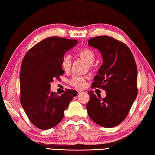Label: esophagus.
I'll list each match as a JSON object with an SVG mask.
<instances>
[{
	"label": "esophagus",
	"instance_id": "esophagus-1",
	"mask_svg": "<svg viewBox=\"0 0 155 155\" xmlns=\"http://www.w3.org/2000/svg\"><path fill=\"white\" fill-rule=\"evenodd\" d=\"M77 91H78V94H81V93H82L83 92H84V91H83V90H81V89H78V90Z\"/></svg>",
	"mask_w": 155,
	"mask_h": 155
}]
</instances>
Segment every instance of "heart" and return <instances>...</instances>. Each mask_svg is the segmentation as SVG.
I'll return each instance as SVG.
<instances>
[{
  "mask_svg": "<svg viewBox=\"0 0 155 155\" xmlns=\"http://www.w3.org/2000/svg\"><path fill=\"white\" fill-rule=\"evenodd\" d=\"M78 55L81 58L85 61L88 64H91L93 63L95 61L96 55L94 51L90 48H84L78 52ZM61 65L62 69L65 71H68L70 69L71 65V60L69 55H65L62 58ZM86 79L84 77L80 75H74L70 80V84L72 86L77 88H82L85 84Z\"/></svg>",
  "mask_w": 155,
  "mask_h": 155,
  "instance_id": "heart-1",
  "label": "heart"
}]
</instances>
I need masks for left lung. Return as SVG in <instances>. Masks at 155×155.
<instances>
[{"label":"left lung","mask_w":155,"mask_h":155,"mask_svg":"<svg viewBox=\"0 0 155 155\" xmlns=\"http://www.w3.org/2000/svg\"><path fill=\"white\" fill-rule=\"evenodd\" d=\"M88 45L101 53L103 64L94 77L93 87L104 89L105 98L88 92V114L106 128L118 125L128 115L137 94L136 63L131 50L123 42L108 36L88 40Z\"/></svg>","instance_id":"obj_1"}]
</instances>
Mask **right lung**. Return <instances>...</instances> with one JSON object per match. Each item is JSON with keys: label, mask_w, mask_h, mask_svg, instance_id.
<instances>
[{"label": "right lung", "mask_w": 155, "mask_h": 155, "mask_svg": "<svg viewBox=\"0 0 155 155\" xmlns=\"http://www.w3.org/2000/svg\"><path fill=\"white\" fill-rule=\"evenodd\" d=\"M78 41L50 37L34 45L21 62L20 102L31 123L47 130L57 125L78 92L66 90L61 96L50 91L51 82L63 74L61 62L65 52Z\"/></svg>", "instance_id": "add662e5"}]
</instances>
